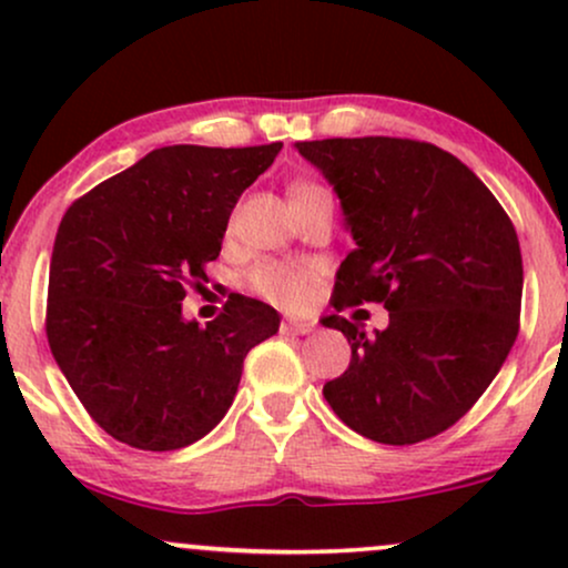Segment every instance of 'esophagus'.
<instances>
[{"instance_id":"obj_1","label":"esophagus","mask_w":568,"mask_h":568,"mask_svg":"<svg viewBox=\"0 0 568 568\" xmlns=\"http://www.w3.org/2000/svg\"><path fill=\"white\" fill-rule=\"evenodd\" d=\"M280 331L288 336H304V334H312L315 331V323L310 321H283L280 323Z\"/></svg>"}]
</instances>
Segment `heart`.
<instances>
[{
	"instance_id": "heart-1",
	"label": "heart",
	"mask_w": 568,
	"mask_h": 568,
	"mask_svg": "<svg viewBox=\"0 0 568 568\" xmlns=\"http://www.w3.org/2000/svg\"><path fill=\"white\" fill-rule=\"evenodd\" d=\"M321 192H325V189L312 184V181H296V184L288 189L291 197H302V194H321ZM310 280H312V272L306 270V266L270 262L253 270L251 285L262 293L264 298H270L272 304L296 306L306 298Z\"/></svg>"
}]
</instances>
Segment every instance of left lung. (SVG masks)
<instances>
[{
    "instance_id": "1",
    "label": "left lung",
    "mask_w": 568,
    "mask_h": 568,
    "mask_svg": "<svg viewBox=\"0 0 568 568\" xmlns=\"http://www.w3.org/2000/svg\"><path fill=\"white\" fill-rule=\"evenodd\" d=\"M293 146L334 186L355 240L334 306L389 312L374 336L323 317L352 347L325 400L363 438H433L486 393L518 336L524 262L513 221L465 162L433 143L366 135Z\"/></svg>"
}]
</instances>
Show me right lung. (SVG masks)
I'll use <instances>...</instances> for the list:
<instances>
[{
	"mask_svg": "<svg viewBox=\"0 0 568 568\" xmlns=\"http://www.w3.org/2000/svg\"><path fill=\"white\" fill-rule=\"evenodd\" d=\"M283 143L149 152L69 207L48 288V342L88 414L141 452L205 438L237 395L243 361L277 310L234 293L216 321H186V285L216 262L240 194Z\"/></svg>",
	"mask_w": 568,
	"mask_h": 568,
	"instance_id": "right-lung-1",
	"label": "right lung"
}]
</instances>
